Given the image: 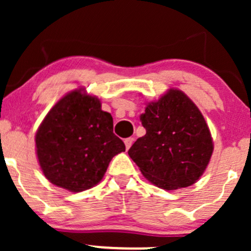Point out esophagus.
Masks as SVG:
<instances>
[{
	"mask_svg": "<svg viewBox=\"0 0 251 251\" xmlns=\"http://www.w3.org/2000/svg\"><path fill=\"white\" fill-rule=\"evenodd\" d=\"M133 138L132 137H130V138H126L125 140V146H126V149H130V147L132 146V143H133Z\"/></svg>",
	"mask_w": 251,
	"mask_h": 251,
	"instance_id": "34e87169",
	"label": "esophagus"
}]
</instances>
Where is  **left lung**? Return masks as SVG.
Instances as JSON below:
<instances>
[{
    "label": "left lung",
    "mask_w": 251,
    "mask_h": 251,
    "mask_svg": "<svg viewBox=\"0 0 251 251\" xmlns=\"http://www.w3.org/2000/svg\"><path fill=\"white\" fill-rule=\"evenodd\" d=\"M146 135L128 149L142 175L166 191L192 186L204 174L212 151L203 114L182 91L170 88L141 115Z\"/></svg>",
    "instance_id": "left-lung-1"
}]
</instances>
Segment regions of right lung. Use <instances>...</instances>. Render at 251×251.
Returning <instances> with one entry per match:
<instances>
[{"instance_id":"1","label":"right lung","mask_w":251,"mask_h":251,"mask_svg":"<svg viewBox=\"0 0 251 251\" xmlns=\"http://www.w3.org/2000/svg\"><path fill=\"white\" fill-rule=\"evenodd\" d=\"M45 177L70 192L92 188L104 176L113 156L125 144L113 132V118L100 100L82 90L72 91L48 111L35 136Z\"/></svg>"}]
</instances>
